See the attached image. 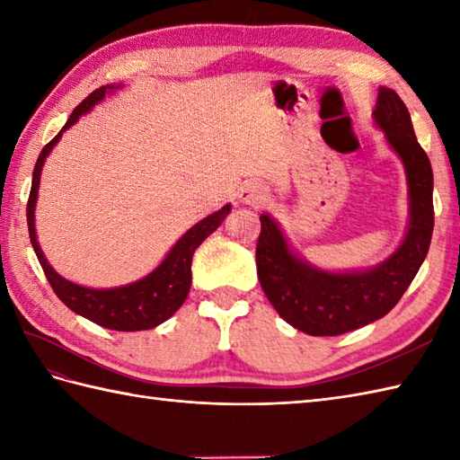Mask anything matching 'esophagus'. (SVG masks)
Returning <instances> with one entry per match:
<instances>
[{
	"mask_svg": "<svg viewBox=\"0 0 460 460\" xmlns=\"http://www.w3.org/2000/svg\"><path fill=\"white\" fill-rule=\"evenodd\" d=\"M267 190L257 181H247L239 191V199L245 205H252V208H259V205L267 201Z\"/></svg>",
	"mask_w": 460,
	"mask_h": 460,
	"instance_id": "34e87169",
	"label": "esophagus"
}]
</instances>
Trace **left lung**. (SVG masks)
I'll list each match as a JSON object with an SVG mask.
<instances>
[{
  "label": "left lung",
  "mask_w": 460,
  "mask_h": 460,
  "mask_svg": "<svg viewBox=\"0 0 460 460\" xmlns=\"http://www.w3.org/2000/svg\"><path fill=\"white\" fill-rule=\"evenodd\" d=\"M374 120L405 165L409 225L392 257L366 270L328 272L300 259L270 215H261L257 275L269 302L290 326L310 336H340L384 318L423 265L433 235V170L415 138L407 106L381 86Z\"/></svg>",
  "instance_id": "obj_1"
}]
</instances>
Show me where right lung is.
<instances>
[{
    "label": "right lung",
    "mask_w": 460,
    "mask_h": 460,
    "mask_svg": "<svg viewBox=\"0 0 460 460\" xmlns=\"http://www.w3.org/2000/svg\"><path fill=\"white\" fill-rule=\"evenodd\" d=\"M119 86L106 84L86 96V99L73 111V114L68 116L63 130L45 146L41 154H39L33 170L31 193H29L27 201V227L29 239H31L33 251L39 262H41L49 285H51L55 295L61 298L65 306L102 328L119 332H138L162 324V322L173 316L175 310L183 305V300L188 298V292L191 287L193 252L215 229L219 227L223 219L227 217L231 205L227 203L219 211H215L199 223H195L193 227L188 233H183L181 239L170 249L168 255H165V259L158 265V269H154L150 275H146L140 280L130 282V285L116 288H86L63 279L51 265H49L35 235V203L39 191V178H41L45 158L49 152L53 150V146L61 140V136L66 128H71L83 114L89 112L94 104H99L106 94L116 91Z\"/></svg>",
    "instance_id": "1"
}]
</instances>
